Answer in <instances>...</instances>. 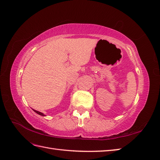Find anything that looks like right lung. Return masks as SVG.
<instances>
[{
	"label": "right lung",
	"mask_w": 160,
	"mask_h": 160,
	"mask_svg": "<svg viewBox=\"0 0 160 160\" xmlns=\"http://www.w3.org/2000/svg\"><path fill=\"white\" fill-rule=\"evenodd\" d=\"M33 111H34L35 113H37L38 114H39V115H40V116H45L43 113L40 112H38V111H36V110H34V109H33Z\"/></svg>",
	"instance_id": "add662e5"
}]
</instances>
